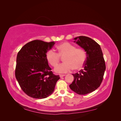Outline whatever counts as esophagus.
<instances>
[{
  "label": "esophagus",
  "instance_id": "esophagus-1",
  "mask_svg": "<svg viewBox=\"0 0 121 121\" xmlns=\"http://www.w3.org/2000/svg\"><path fill=\"white\" fill-rule=\"evenodd\" d=\"M65 76V74H60V78H62L63 77H64Z\"/></svg>",
  "mask_w": 121,
  "mask_h": 121
}]
</instances>
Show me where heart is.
Here are the masks:
<instances>
[{"label": "heart", "instance_id": "1", "mask_svg": "<svg viewBox=\"0 0 121 121\" xmlns=\"http://www.w3.org/2000/svg\"><path fill=\"white\" fill-rule=\"evenodd\" d=\"M57 53L50 49L46 54L48 63L53 67H56L59 64L60 57H63L64 63L58 65L55 71L57 73H65L74 69L78 70L82 69L87 60V53L85 49L76 47L69 42H63L56 47Z\"/></svg>", "mask_w": 121, "mask_h": 121}]
</instances>
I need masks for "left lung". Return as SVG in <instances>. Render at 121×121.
I'll list each match as a JSON object with an SVG mask.
<instances>
[{"instance_id":"8db88e82","label":"left lung","mask_w":121,"mask_h":121,"mask_svg":"<svg viewBox=\"0 0 121 121\" xmlns=\"http://www.w3.org/2000/svg\"><path fill=\"white\" fill-rule=\"evenodd\" d=\"M77 44L85 49L86 61L79 73L72 74L74 80L69 88L80 95L93 92L100 86L104 78L105 64L100 45L91 38L80 36L74 38Z\"/></svg>"}]
</instances>
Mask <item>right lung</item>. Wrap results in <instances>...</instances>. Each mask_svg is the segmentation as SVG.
Here are the masks:
<instances>
[{"label":"right lung","instance_id":"obj_1","mask_svg":"<svg viewBox=\"0 0 121 121\" xmlns=\"http://www.w3.org/2000/svg\"><path fill=\"white\" fill-rule=\"evenodd\" d=\"M35 40L23 46L17 53L15 76L21 89L34 98H46L52 94L60 77L51 71L46 54L54 45Z\"/></svg>","mask_w":121,"mask_h":121}]
</instances>
